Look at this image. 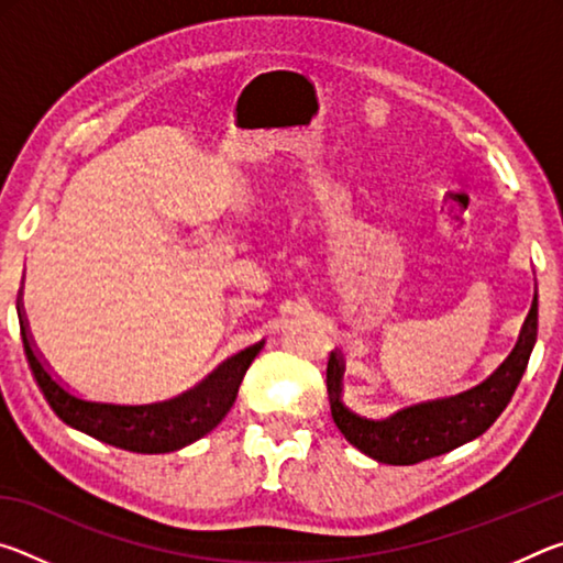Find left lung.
I'll return each instance as SVG.
<instances>
[{"mask_svg": "<svg viewBox=\"0 0 563 563\" xmlns=\"http://www.w3.org/2000/svg\"><path fill=\"white\" fill-rule=\"evenodd\" d=\"M537 332L539 300L533 295L531 312L523 322L517 347L489 379L462 395L419 402L377 419L352 412L342 402V369L345 367H342L338 352H330L328 395L332 419L352 446L383 464L405 466L452 452L482 437L507 409L521 383L523 369L529 365L531 350L537 345Z\"/></svg>", "mask_w": 563, "mask_h": 563, "instance_id": "left-lung-1", "label": "left lung"}]
</instances>
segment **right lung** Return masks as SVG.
Listing matches in <instances>:
<instances>
[{
	"label": "right lung",
	"mask_w": 563,
	"mask_h": 563,
	"mask_svg": "<svg viewBox=\"0 0 563 563\" xmlns=\"http://www.w3.org/2000/svg\"><path fill=\"white\" fill-rule=\"evenodd\" d=\"M19 325H22V342L30 362L32 375L40 385L42 395L56 417L74 430L101 440L111 446L139 454H166L184 450V446L201 440L221 424V419L231 412L238 397L245 369L258 355V350L247 347L235 357L223 362L213 369L203 383L186 389L184 395L170 397L166 402L154 405H111V402H89L79 395L66 389L59 379H54L44 367L42 357L36 355L30 332L19 310Z\"/></svg>",
	"instance_id": "1"
}]
</instances>
